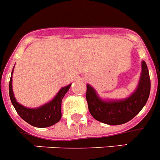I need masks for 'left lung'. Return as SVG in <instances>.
<instances>
[{"label": "left lung", "mask_w": 160, "mask_h": 160, "mask_svg": "<svg viewBox=\"0 0 160 160\" xmlns=\"http://www.w3.org/2000/svg\"><path fill=\"white\" fill-rule=\"evenodd\" d=\"M151 82L145 61L142 62V72L135 91L123 99H102L90 84H87L86 98L91 116L99 122L108 125H120L132 119L140 112L148 101Z\"/></svg>", "instance_id": "obj_1"}]
</instances>
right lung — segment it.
<instances>
[{
	"label": "right lung",
	"instance_id": "right-lung-1",
	"mask_svg": "<svg viewBox=\"0 0 160 160\" xmlns=\"http://www.w3.org/2000/svg\"><path fill=\"white\" fill-rule=\"evenodd\" d=\"M14 68L15 66L12 69L9 82V96L14 108L20 117L29 124L40 128H48L58 123L62 117V100L69 91L72 83L62 88L55 98L48 103L37 108H27L18 103L14 95L12 89V74Z\"/></svg>",
	"mask_w": 160,
	"mask_h": 160
}]
</instances>
